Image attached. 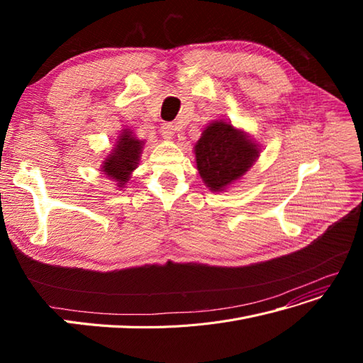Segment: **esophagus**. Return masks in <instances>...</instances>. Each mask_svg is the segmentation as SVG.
<instances>
[{"label": "esophagus", "mask_w": 363, "mask_h": 363, "mask_svg": "<svg viewBox=\"0 0 363 363\" xmlns=\"http://www.w3.org/2000/svg\"><path fill=\"white\" fill-rule=\"evenodd\" d=\"M160 133H162L163 139L171 140V139L174 138V135H175V128H174L172 124L167 123V124H163V125L160 127Z\"/></svg>", "instance_id": "1"}]
</instances>
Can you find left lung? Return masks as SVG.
<instances>
[{"label":"left lung","instance_id":"left-lung-1","mask_svg":"<svg viewBox=\"0 0 363 363\" xmlns=\"http://www.w3.org/2000/svg\"><path fill=\"white\" fill-rule=\"evenodd\" d=\"M262 147L232 121H212L194 147L196 169L212 192H223L239 182L260 156Z\"/></svg>","mask_w":363,"mask_h":363}]
</instances>
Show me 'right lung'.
<instances>
[{
  "label": "right lung",
  "instance_id": "add662e5",
  "mask_svg": "<svg viewBox=\"0 0 363 363\" xmlns=\"http://www.w3.org/2000/svg\"><path fill=\"white\" fill-rule=\"evenodd\" d=\"M145 140H140L130 128L121 130L112 150L101 163V172L115 182L121 191L131 179V174L138 168Z\"/></svg>",
  "mask_w": 363,
  "mask_h": 363
}]
</instances>
